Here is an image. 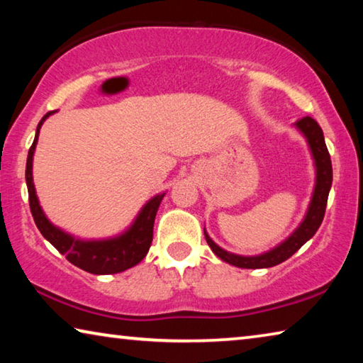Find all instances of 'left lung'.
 <instances>
[{
	"instance_id": "1",
	"label": "left lung",
	"mask_w": 363,
	"mask_h": 363,
	"mask_svg": "<svg viewBox=\"0 0 363 363\" xmlns=\"http://www.w3.org/2000/svg\"><path fill=\"white\" fill-rule=\"evenodd\" d=\"M294 126H296L306 138L315 164V186L303 223L298 225V229L294 230L285 242H281L275 248L257 256H240L229 253V251L218 247L203 229L205 238L208 245H210V248L213 250V253L220 257L224 262H229L232 266L242 269L274 267L296 253L307 240H311V238L314 237V233L317 232L318 227H320L325 216V208H327L331 182H333V168H331L330 153L327 149V144H325L322 128L318 126V123L314 118L304 116L303 120L294 123Z\"/></svg>"
}]
</instances>
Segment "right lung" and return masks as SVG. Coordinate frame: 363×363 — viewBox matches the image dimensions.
<instances>
[{"instance_id":"right-lung-1","label":"right lung","mask_w":363,"mask_h":363,"mask_svg":"<svg viewBox=\"0 0 363 363\" xmlns=\"http://www.w3.org/2000/svg\"><path fill=\"white\" fill-rule=\"evenodd\" d=\"M56 112V110H54ZM49 112L43 116L41 121L36 126V134L32 147L28 150L27 157V168H26V181L28 189V201L30 211L36 227L41 232V235L56 248L60 255H64L73 266L86 270L89 274L96 275H107V274H118L123 270L131 269L144 259L145 255L149 253V248L153 238V223L158 211V206L162 203L164 192L158 194L147 201L139 211L136 219L128 229L120 233V235L112 238H102V240H82L70 235V233L59 229L51 220L46 218L45 211L41 210L38 196L33 186V153L36 143H38L41 125L45 123Z\"/></svg>"}]
</instances>
